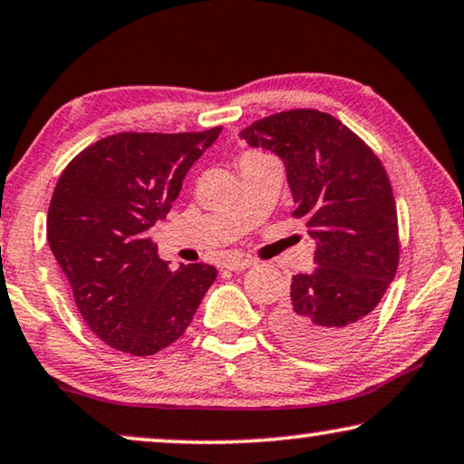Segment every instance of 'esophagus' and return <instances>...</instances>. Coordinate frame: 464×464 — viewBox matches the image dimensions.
Listing matches in <instances>:
<instances>
[{"mask_svg": "<svg viewBox=\"0 0 464 464\" xmlns=\"http://www.w3.org/2000/svg\"><path fill=\"white\" fill-rule=\"evenodd\" d=\"M252 265H254V260H250V258H229L225 263V269H229V271H246V269H250Z\"/></svg>", "mask_w": 464, "mask_h": 464, "instance_id": "34e87169", "label": "esophagus"}]
</instances>
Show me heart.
<instances>
[{
  "label": "heart",
  "instance_id": "obj_1",
  "mask_svg": "<svg viewBox=\"0 0 464 464\" xmlns=\"http://www.w3.org/2000/svg\"><path fill=\"white\" fill-rule=\"evenodd\" d=\"M246 158H258V155H254V153H250V155H246Z\"/></svg>",
  "mask_w": 464,
  "mask_h": 464
}]
</instances>
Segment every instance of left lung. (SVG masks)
I'll list each match as a JSON object with an SVG mask.
<instances>
[{"label": "left lung", "mask_w": 464, "mask_h": 464, "mask_svg": "<svg viewBox=\"0 0 464 464\" xmlns=\"http://www.w3.org/2000/svg\"><path fill=\"white\" fill-rule=\"evenodd\" d=\"M239 139L284 161L295 217L317 241V266L292 277L271 328L298 353L334 355L368 328L400 263L389 176L360 136L315 109L269 115Z\"/></svg>", "instance_id": "1"}]
</instances>
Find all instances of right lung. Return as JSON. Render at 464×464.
<instances>
[{
  "instance_id": "right-lung-1",
  "label": "right lung",
  "mask_w": 464,
  "mask_h": 464,
  "mask_svg": "<svg viewBox=\"0 0 464 464\" xmlns=\"http://www.w3.org/2000/svg\"><path fill=\"white\" fill-rule=\"evenodd\" d=\"M220 130L121 132L64 168L48 210V244L88 328L145 357L179 341L217 279L212 265L160 258L151 227L164 220L195 161Z\"/></svg>"
}]
</instances>
